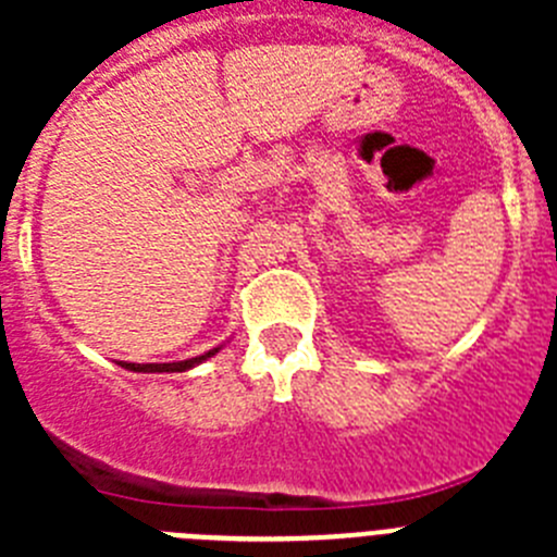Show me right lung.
<instances>
[{
    "label": "right lung",
    "instance_id": "obj_1",
    "mask_svg": "<svg viewBox=\"0 0 557 557\" xmlns=\"http://www.w3.org/2000/svg\"><path fill=\"white\" fill-rule=\"evenodd\" d=\"M223 346L211 348V351L200 354V357H191V359H181V362H120L122 368H127V371H136V373H184L189 371V368L200 366V362H206L209 357H214V354L220 351Z\"/></svg>",
    "mask_w": 557,
    "mask_h": 557
}]
</instances>
